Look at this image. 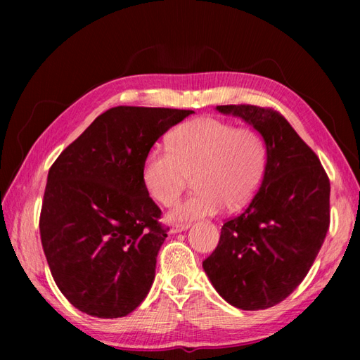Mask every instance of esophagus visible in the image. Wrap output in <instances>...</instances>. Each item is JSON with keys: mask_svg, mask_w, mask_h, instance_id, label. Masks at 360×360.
Listing matches in <instances>:
<instances>
[{"mask_svg": "<svg viewBox=\"0 0 360 360\" xmlns=\"http://www.w3.org/2000/svg\"><path fill=\"white\" fill-rule=\"evenodd\" d=\"M188 227H190L188 223H174V224L172 226V229H170V232H172V233H179V232H182V231H187Z\"/></svg>", "mask_w": 360, "mask_h": 360, "instance_id": "34e87169", "label": "esophagus"}]
</instances>
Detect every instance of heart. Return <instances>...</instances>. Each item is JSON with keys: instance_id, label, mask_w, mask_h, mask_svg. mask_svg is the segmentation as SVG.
Returning a JSON list of instances; mask_svg holds the SVG:
<instances>
[{"instance_id": "b5f03b06", "label": "heart", "mask_w": 360, "mask_h": 360, "mask_svg": "<svg viewBox=\"0 0 360 360\" xmlns=\"http://www.w3.org/2000/svg\"><path fill=\"white\" fill-rule=\"evenodd\" d=\"M266 142L252 128L200 117L179 125L170 136V150L156 147L145 156L143 186L153 200L172 205L194 176L196 193L179 202L170 218L193 221L213 217L226 205L241 207L258 192L266 170Z\"/></svg>"}]
</instances>
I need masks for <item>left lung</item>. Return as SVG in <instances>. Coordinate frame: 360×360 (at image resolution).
Instances as JSON below:
<instances>
[{
  "label": "left lung",
  "mask_w": 360,
  "mask_h": 360,
  "mask_svg": "<svg viewBox=\"0 0 360 360\" xmlns=\"http://www.w3.org/2000/svg\"><path fill=\"white\" fill-rule=\"evenodd\" d=\"M263 136L267 158L257 195L221 227L202 262L217 292L244 311L271 308L307 277L330 227V179L289 122L255 105H221Z\"/></svg>",
  "instance_id": "8db88e82"
}]
</instances>
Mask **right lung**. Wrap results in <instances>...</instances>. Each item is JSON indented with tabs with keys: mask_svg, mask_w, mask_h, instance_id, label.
Returning <instances> with one entry per match:
<instances>
[{
	"mask_svg": "<svg viewBox=\"0 0 360 360\" xmlns=\"http://www.w3.org/2000/svg\"><path fill=\"white\" fill-rule=\"evenodd\" d=\"M192 112L116 106L49 168L43 250L58 289L82 312L124 317L147 297L167 229L143 186V160L160 136Z\"/></svg>",
	"mask_w": 360,
	"mask_h": 360,
	"instance_id": "1",
	"label": "right lung"
}]
</instances>
